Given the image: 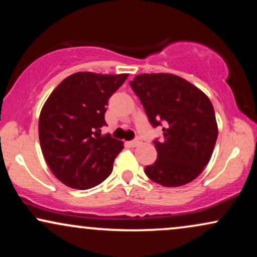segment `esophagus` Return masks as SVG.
<instances>
[{"label":"esophagus","instance_id":"1","mask_svg":"<svg viewBox=\"0 0 257 257\" xmlns=\"http://www.w3.org/2000/svg\"><path fill=\"white\" fill-rule=\"evenodd\" d=\"M139 144H140V140H138V139H137V140H132V141H129L128 145L131 146V147H135V146H138Z\"/></svg>","mask_w":257,"mask_h":257}]
</instances>
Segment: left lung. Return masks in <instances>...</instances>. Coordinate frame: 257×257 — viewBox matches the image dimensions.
I'll return each mask as SVG.
<instances>
[{
  "mask_svg": "<svg viewBox=\"0 0 257 257\" xmlns=\"http://www.w3.org/2000/svg\"><path fill=\"white\" fill-rule=\"evenodd\" d=\"M129 83L153 128L163 125V139L153 141L157 159L146 166L145 174L166 187L193 181L210 161L217 139L211 101L196 85L172 73H143Z\"/></svg>",
  "mask_w": 257,
  "mask_h": 257,
  "instance_id": "8db88e82",
  "label": "left lung"
}]
</instances>
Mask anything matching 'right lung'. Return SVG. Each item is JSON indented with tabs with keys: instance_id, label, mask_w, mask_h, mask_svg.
<instances>
[{
	"instance_id": "add662e5",
	"label": "right lung",
	"mask_w": 257,
	"mask_h": 257,
	"mask_svg": "<svg viewBox=\"0 0 257 257\" xmlns=\"http://www.w3.org/2000/svg\"><path fill=\"white\" fill-rule=\"evenodd\" d=\"M128 73L77 72L52 91L38 120V137L47 164L55 178L76 190L101 184L113 169L123 143L101 135L110 96Z\"/></svg>"
}]
</instances>
